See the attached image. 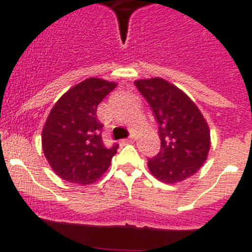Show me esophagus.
Here are the masks:
<instances>
[{
	"instance_id": "1",
	"label": "esophagus",
	"mask_w": 252,
	"mask_h": 252,
	"mask_svg": "<svg viewBox=\"0 0 252 252\" xmlns=\"http://www.w3.org/2000/svg\"><path fill=\"white\" fill-rule=\"evenodd\" d=\"M132 142V139H125V140H121V144H131Z\"/></svg>"
}]
</instances>
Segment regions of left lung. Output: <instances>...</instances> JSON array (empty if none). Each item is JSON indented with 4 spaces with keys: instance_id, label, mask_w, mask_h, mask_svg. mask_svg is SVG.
Segmentation results:
<instances>
[{
    "instance_id": "left-lung-1",
    "label": "left lung",
    "mask_w": 252,
    "mask_h": 252,
    "mask_svg": "<svg viewBox=\"0 0 252 252\" xmlns=\"http://www.w3.org/2000/svg\"><path fill=\"white\" fill-rule=\"evenodd\" d=\"M135 86L150 104L161 141L160 153L148 160L150 173L168 184L192 177L211 148L208 124L197 104L162 78L139 79Z\"/></svg>"
}]
</instances>
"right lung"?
Returning a JSON list of instances; mask_svg holds the SVG:
<instances>
[{
    "label": "right lung",
    "mask_w": 252,
    "mask_h": 252,
    "mask_svg": "<svg viewBox=\"0 0 252 252\" xmlns=\"http://www.w3.org/2000/svg\"><path fill=\"white\" fill-rule=\"evenodd\" d=\"M115 82L87 78L64 93L51 108L41 132L44 155L51 169L70 183H94L110 168L119 145L106 148L97 107Z\"/></svg>",
    "instance_id": "1"
}]
</instances>
